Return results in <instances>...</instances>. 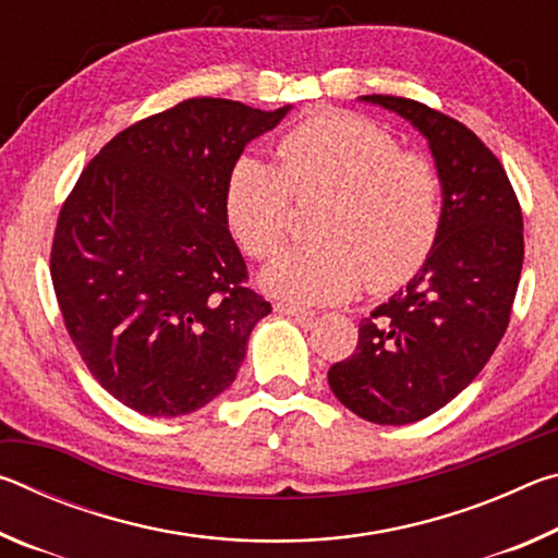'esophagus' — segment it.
<instances>
[{"label":"esophagus","mask_w":558,"mask_h":558,"mask_svg":"<svg viewBox=\"0 0 558 558\" xmlns=\"http://www.w3.org/2000/svg\"><path fill=\"white\" fill-rule=\"evenodd\" d=\"M276 310H278V313H286V315L298 317V319H302V323H310V319L317 315L315 310L302 307V305H292V302H276Z\"/></svg>","instance_id":"esophagus-1"}]
</instances>
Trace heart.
Listing matches in <instances>:
<instances>
[{
	"label": "heart",
	"mask_w": 558,
	"mask_h": 558,
	"mask_svg": "<svg viewBox=\"0 0 558 558\" xmlns=\"http://www.w3.org/2000/svg\"><path fill=\"white\" fill-rule=\"evenodd\" d=\"M280 167L241 157L226 182L229 229L253 258H270L290 231L292 196H325L319 241L295 245L263 270L272 295L325 305L364 286L386 292L428 260L442 223V182L426 157L374 120L323 112L298 122L278 145Z\"/></svg>",
	"instance_id": "obj_1"
}]
</instances>
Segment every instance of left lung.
Here are the masks:
<instances>
[{"label":"left lung","mask_w":558,"mask_h":558,"mask_svg":"<svg viewBox=\"0 0 558 558\" xmlns=\"http://www.w3.org/2000/svg\"><path fill=\"white\" fill-rule=\"evenodd\" d=\"M428 140L442 223L428 260L359 325L329 389L359 418L405 426L450 403L505 337L524 260L522 209L505 167L475 132L411 98L362 96Z\"/></svg>","instance_id":"obj_1"}]
</instances>
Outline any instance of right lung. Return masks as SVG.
I'll use <instances>...</instances> for the list:
<instances>
[{
  "instance_id": "1",
  "label": "right lung",
  "mask_w": 558,
  "mask_h": 558,
  "mask_svg": "<svg viewBox=\"0 0 558 558\" xmlns=\"http://www.w3.org/2000/svg\"><path fill=\"white\" fill-rule=\"evenodd\" d=\"M189 98L118 132L63 202L51 280L88 372L128 409L186 415L233 384L253 292L223 196L243 147L286 118Z\"/></svg>"
}]
</instances>
